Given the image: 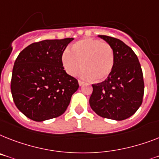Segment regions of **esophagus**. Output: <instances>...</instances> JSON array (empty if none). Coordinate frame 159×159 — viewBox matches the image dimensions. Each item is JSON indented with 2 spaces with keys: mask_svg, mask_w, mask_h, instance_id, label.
<instances>
[{
  "mask_svg": "<svg viewBox=\"0 0 159 159\" xmlns=\"http://www.w3.org/2000/svg\"><path fill=\"white\" fill-rule=\"evenodd\" d=\"M78 82H79V85H80V86H82V85L84 84V81H82V80H79Z\"/></svg>",
  "mask_w": 159,
  "mask_h": 159,
  "instance_id": "34e87169",
  "label": "esophagus"
}]
</instances>
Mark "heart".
<instances>
[{
	"mask_svg": "<svg viewBox=\"0 0 159 159\" xmlns=\"http://www.w3.org/2000/svg\"><path fill=\"white\" fill-rule=\"evenodd\" d=\"M114 51L107 43L98 39L87 38L75 42L71 52L66 49L61 53V61L64 70L74 76L80 70L85 80L103 81L111 75L114 66Z\"/></svg>",
	"mask_w": 159,
	"mask_h": 159,
	"instance_id": "b5f03b06",
	"label": "heart"
}]
</instances>
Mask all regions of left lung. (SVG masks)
Masks as SVG:
<instances>
[{"label":"left lung","mask_w":159,"mask_h":159,"mask_svg":"<svg viewBox=\"0 0 159 159\" xmlns=\"http://www.w3.org/2000/svg\"><path fill=\"white\" fill-rule=\"evenodd\" d=\"M114 51V66L106 80L93 84L89 104L101 117L124 120L134 115L142 104L144 79L138 57L122 40L98 35Z\"/></svg>","instance_id":"obj_1"}]
</instances>
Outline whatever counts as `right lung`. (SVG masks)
Instances as JSON below:
<instances>
[{"mask_svg":"<svg viewBox=\"0 0 159 159\" xmlns=\"http://www.w3.org/2000/svg\"><path fill=\"white\" fill-rule=\"evenodd\" d=\"M73 38L35 42L22 50L12 72V97L25 116L41 122L61 115L79 89L64 70L61 57Z\"/></svg>","mask_w":159,"mask_h":159,"instance_id":"right-lung-1","label":"right lung"}]
</instances>
